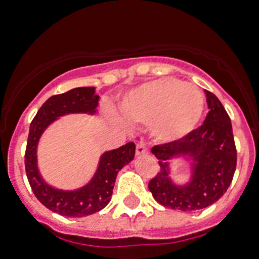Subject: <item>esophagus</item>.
Masks as SVG:
<instances>
[{"mask_svg": "<svg viewBox=\"0 0 259 259\" xmlns=\"http://www.w3.org/2000/svg\"><path fill=\"white\" fill-rule=\"evenodd\" d=\"M136 153H137V156H144V154H148V148L145 146V144H142V142L137 144Z\"/></svg>", "mask_w": 259, "mask_h": 259, "instance_id": "34e87169", "label": "esophagus"}]
</instances>
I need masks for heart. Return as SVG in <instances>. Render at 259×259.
<instances>
[{
	"label": "heart",
	"mask_w": 259,
	"mask_h": 259,
	"mask_svg": "<svg viewBox=\"0 0 259 259\" xmlns=\"http://www.w3.org/2000/svg\"><path fill=\"white\" fill-rule=\"evenodd\" d=\"M204 110L200 90L173 78L140 84L119 102L123 121L150 125L154 140L164 144L183 141L192 134L200 125Z\"/></svg>",
	"instance_id": "b5f03b06"
}]
</instances>
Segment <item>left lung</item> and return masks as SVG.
Listing matches in <instances>:
<instances>
[{
    "label": "left lung",
    "mask_w": 259,
    "mask_h": 259,
    "mask_svg": "<svg viewBox=\"0 0 259 259\" xmlns=\"http://www.w3.org/2000/svg\"><path fill=\"white\" fill-rule=\"evenodd\" d=\"M208 114L204 123L183 141L152 148L160 170L149 181V191L164 207L180 211H196L213 204L231 184L237 149L229 114L212 93L204 90ZM175 159L189 164L190 176L177 183L171 176Z\"/></svg>",
    "instance_id": "left-lung-1"
}]
</instances>
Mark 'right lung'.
Returning a JSON list of instances; mask_svg holds the SVG:
<instances>
[{"label":"right lung","instance_id":"add662e5","mask_svg":"<svg viewBox=\"0 0 259 259\" xmlns=\"http://www.w3.org/2000/svg\"><path fill=\"white\" fill-rule=\"evenodd\" d=\"M98 102L95 87H76L47 99L30 123L25 150L26 177L38 201L63 217H87L105 208L111 200L118 172L132 162L136 154L133 142L107 150L99 158L91 180L76 189L55 188L42 179L37 165V145L42 133L51 123L68 114L95 115Z\"/></svg>","mask_w":259,"mask_h":259}]
</instances>
